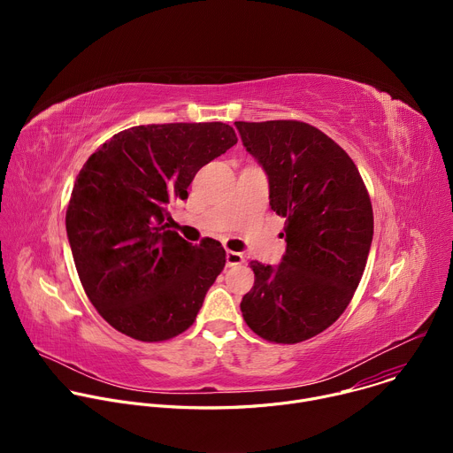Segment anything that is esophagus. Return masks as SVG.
Wrapping results in <instances>:
<instances>
[{"instance_id": "obj_1", "label": "esophagus", "mask_w": 453, "mask_h": 453, "mask_svg": "<svg viewBox=\"0 0 453 453\" xmlns=\"http://www.w3.org/2000/svg\"><path fill=\"white\" fill-rule=\"evenodd\" d=\"M226 264L227 267H236V265H242L243 264V256L240 252H234V250H227L226 252Z\"/></svg>"}]
</instances>
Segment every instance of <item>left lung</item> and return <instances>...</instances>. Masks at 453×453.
I'll return each mask as SVG.
<instances>
[{"instance_id":"8db88e82","label":"left lung","mask_w":453,"mask_h":453,"mask_svg":"<svg viewBox=\"0 0 453 453\" xmlns=\"http://www.w3.org/2000/svg\"><path fill=\"white\" fill-rule=\"evenodd\" d=\"M234 125L269 175L273 210L287 219L283 262H250L254 287L240 310L256 335L297 344L330 328L362 280L372 240L369 193L353 159L313 125Z\"/></svg>"}]
</instances>
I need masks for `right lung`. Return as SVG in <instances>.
Segmentation results:
<instances>
[{
    "mask_svg": "<svg viewBox=\"0 0 453 453\" xmlns=\"http://www.w3.org/2000/svg\"><path fill=\"white\" fill-rule=\"evenodd\" d=\"M238 138L233 127L154 123L125 128L89 156L66 210L75 267L96 311L119 334L165 342L186 332L226 265L213 238L168 229V204Z\"/></svg>",
    "mask_w": 453,
    "mask_h": 453,
    "instance_id": "1",
    "label": "right lung"
}]
</instances>
